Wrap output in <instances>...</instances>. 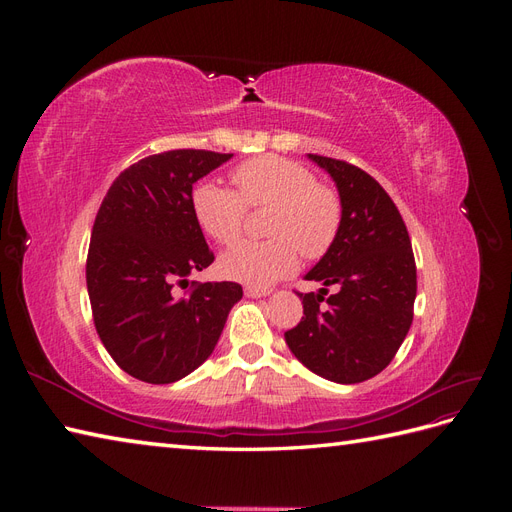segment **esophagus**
<instances>
[{
  "mask_svg": "<svg viewBox=\"0 0 512 512\" xmlns=\"http://www.w3.org/2000/svg\"><path fill=\"white\" fill-rule=\"evenodd\" d=\"M245 294L250 299H262V297H269L271 290L269 288H254V286H247L245 288Z\"/></svg>",
  "mask_w": 512,
  "mask_h": 512,
  "instance_id": "34e87169",
  "label": "esophagus"
}]
</instances>
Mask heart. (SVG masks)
<instances>
[{
  "label": "heart",
  "mask_w": 512,
  "mask_h": 512,
  "mask_svg": "<svg viewBox=\"0 0 512 512\" xmlns=\"http://www.w3.org/2000/svg\"><path fill=\"white\" fill-rule=\"evenodd\" d=\"M237 192L203 183L192 196L194 218L211 239L239 237L247 207H271L267 241H241L220 258V271L232 282L271 286L299 267L297 250L316 260L327 254L342 226L339 196L320 185L312 170L280 158L262 156L232 170Z\"/></svg>",
  "instance_id": "1"
}]
</instances>
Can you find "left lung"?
<instances>
[{
  "label": "left lung",
  "instance_id": "8db88e82",
  "mask_svg": "<svg viewBox=\"0 0 512 512\" xmlns=\"http://www.w3.org/2000/svg\"><path fill=\"white\" fill-rule=\"evenodd\" d=\"M307 158L327 170L342 203V226L331 250L305 280L318 292H299L303 318L284 333L290 352L316 376L356 384L378 376L410 331L416 265L404 220L382 185L348 162ZM336 294L323 299L326 288Z\"/></svg>",
  "mask_w": 512,
  "mask_h": 512
}]
</instances>
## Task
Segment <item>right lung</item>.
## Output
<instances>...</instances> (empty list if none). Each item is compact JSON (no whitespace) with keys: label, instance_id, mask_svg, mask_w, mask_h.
<instances>
[{"label":"right lung","instance_id":"add662e5","mask_svg":"<svg viewBox=\"0 0 512 512\" xmlns=\"http://www.w3.org/2000/svg\"><path fill=\"white\" fill-rule=\"evenodd\" d=\"M232 153L175 149L132 164L108 188L87 254L96 331L113 361L136 380L170 384L203 365L241 301L235 282L175 284L203 271L213 252L194 218L192 185Z\"/></svg>","mask_w":512,"mask_h":512}]
</instances>
